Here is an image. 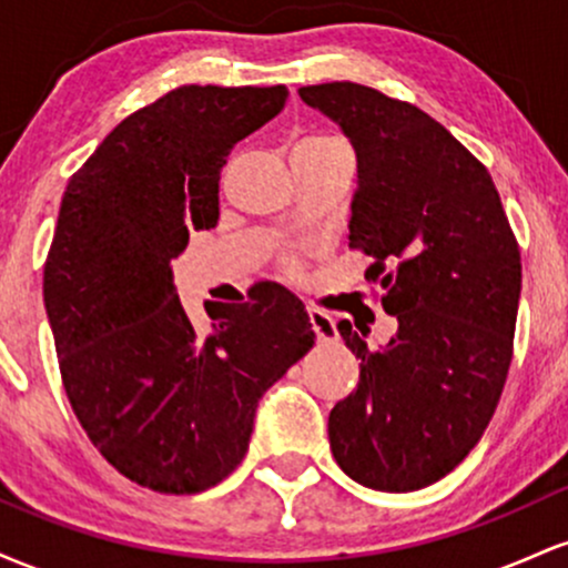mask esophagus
<instances>
[{"mask_svg":"<svg viewBox=\"0 0 568 568\" xmlns=\"http://www.w3.org/2000/svg\"><path fill=\"white\" fill-rule=\"evenodd\" d=\"M310 323H312V331H315L317 342H321V344H331V342H336V338H338L334 317L325 315L323 310H310Z\"/></svg>","mask_w":568,"mask_h":568,"instance_id":"1","label":"esophagus"}]
</instances>
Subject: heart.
<instances>
[{
	"label": "heart",
	"instance_id": "1",
	"mask_svg": "<svg viewBox=\"0 0 568 568\" xmlns=\"http://www.w3.org/2000/svg\"><path fill=\"white\" fill-rule=\"evenodd\" d=\"M328 143H338V141L328 139V135H310V139L298 141L296 146H328Z\"/></svg>",
	"mask_w": 568,
	"mask_h": 568
}]
</instances>
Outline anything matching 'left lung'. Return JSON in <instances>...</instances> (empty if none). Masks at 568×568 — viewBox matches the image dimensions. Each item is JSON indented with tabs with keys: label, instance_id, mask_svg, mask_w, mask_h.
<instances>
[{
	"label": "left lung",
	"instance_id": "1",
	"mask_svg": "<svg viewBox=\"0 0 568 568\" xmlns=\"http://www.w3.org/2000/svg\"><path fill=\"white\" fill-rule=\"evenodd\" d=\"M298 95L355 149L349 247L371 256L366 277L397 317L379 349L338 323L361 382L331 410V452L361 486L416 491L473 452L497 408L518 317V243L486 168L422 109L355 82Z\"/></svg>",
	"mask_w": 568,
	"mask_h": 568
}]
</instances>
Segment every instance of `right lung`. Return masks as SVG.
Masks as SVG:
<instances>
[{"label": "right lung", "instance_id": "add662e5", "mask_svg": "<svg viewBox=\"0 0 568 568\" xmlns=\"http://www.w3.org/2000/svg\"><path fill=\"white\" fill-rule=\"evenodd\" d=\"M288 88L184 84L125 116L69 179L44 264V310L77 419L125 478L197 494L243 462L266 389L315 344L288 288L181 306L171 262L219 224L232 146L283 112Z\"/></svg>", "mask_w": 568, "mask_h": 568}]
</instances>
